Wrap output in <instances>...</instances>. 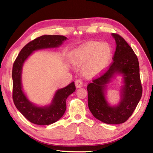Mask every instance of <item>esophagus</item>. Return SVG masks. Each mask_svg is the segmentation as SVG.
Instances as JSON below:
<instances>
[{
	"instance_id": "34e87169",
	"label": "esophagus",
	"mask_w": 153,
	"mask_h": 153,
	"mask_svg": "<svg viewBox=\"0 0 153 153\" xmlns=\"http://www.w3.org/2000/svg\"><path fill=\"white\" fill-rule=\"evenodd\" d=\"M75 84H76V86L77 88H81L83 86V82L81 79H76V82H75Z\"/></svg>"
}]
</instances>
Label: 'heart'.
I'll list each match as a JSON object with an SVG mask.
<instances>
[{"label":"heart","mask_w":153,"mask_h":153,"mask_svg":"<svg viewBox=\"0 0 153 153\" xmlns=\"http://www.w3.org/2000/svg\"><path fill=\"white\" fill-rule=\"evenodd\" d=\"M112 48L108 43L91 41L74 49L70 59L74 65L82 66L85 76H95L104 70L112 56Z\"/></svg>","instance_id":"obj_1"}]
</instances>
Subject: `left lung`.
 Listing matches in <instances>:
<instances>
[{"mask_svg": "<svg viewBox=\"0 0 153 153\" xmlns=\"http://www.w3.org/2000/svg\"><path fill=\"white\" fill-rule=\"evenodd\" d=\"M115 40L113 62L105 73L87 87L88 107L93 116L103 123L120 124L132 115L140 100L142 88L138 58L126 41L120 35L111 33ZM117 75L123 77L120 100L111 105L106 99L108 84Z\"/></svg>", "mask_w": 153, "mask_h": 153, "instance_id": "1", "label": "left lung"}]
</instances>
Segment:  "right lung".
Wrapping results in <instances>:
<instances>
[{
    "instance_id": "obj_1",
    "label": "right lung",
    "mask_w": 153,
    "mask_h": 153,
    "mask_svg": "<svg viewBox=\"0 0 153 153\" xmlns=\"http://www.w3.org/2000/svg\"><path fill=\"white\" fill-rule=\"evenodd\" d=\"M67 38L59 35H43L27 44L20 51L13 66V99L18 111L28 121L36 125L47 126L57 121L66 110L67 97L76 90L74 82L58 89L51 103L40 106L30 101L24 91L22 82L23 66L27 59L36 51L59 48Z\"/></svg>"
}]
</instances>
